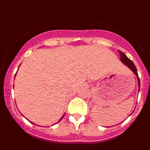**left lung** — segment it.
<instances>
[{
	"label": "left lung",
	"mask_w": 150,
	"mask_h": 150,
	"mask_svg": "<svg viewBox=\"0 0 150 150\" xmlns=\"http://www.w3.org/2000/svg\"><path fill=\"white\" fill-rule=\"evenodd\" d=\"M119 52L120 53V60H121V62H122L124 64H125V65L127 66V67H128V68H130V70L132 71V72L134 73V74L136 75V76H137V82H138V87H139V90H140V79H139L138 77V74H137V68H136V67H135L134 64L133 63V62H132V61L130 60L129 59H128V57L126 56V55H125L124 53H123L121 51H119Z\"/></svg>",
	"instance_id": "8db88e82"
}]
</instances>
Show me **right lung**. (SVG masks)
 Returning <instances> with one entry per match:
<instances>
[{
	"mask_svg": "<svg viewBox=\"0 0 150 150\" xmlns=\"http://www.w3.org/2000/svg\"><path fill=\"white\" fill-rule=\"evenodd\" d=\"M64 117V116H62V118H61V119H60V120H59V122H60L61 121V120H62V118H63ZM31 123H32V124H34V122H31ZM34 125H35V124H34Z\"/></svg>",
	"mask_w": 150,
	"mask_h": 150,
	"instance_id": "obj_1",
	"label": "right lung"
}]
</instances>
